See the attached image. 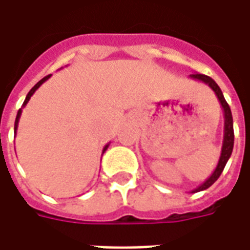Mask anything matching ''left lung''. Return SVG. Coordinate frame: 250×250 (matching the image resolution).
Masks as SVG:
<instances>
[{
    "label": "left lung",
    "mask_w": 250,
    "mask_h": 250,
    "mask_svg": "<svg viewBox=\"0 0 250 250\" xmlns=\"http://www.w3.org/2000/svg\"><path fill=\"white\" fill-rule=\"evenodd\" d=\"M190 79L193 80H198V82L205 83L206 85H209L213 91H214L215 96L220 100V104L222 109H224V141H222V148H221V155L220 159H218V163H217V167L214 168L213 174L210 175L209 178L205 181L204 184H201L197 188L191 190L190 193H198V191H202V190H206L209 188L211 185L214 184L217 179L220 178L221 173L224 171L225 168V165L229 161V158L231 155V151H233V145H234V131H233V118H231V111L229 104L226 103L225 98L222 95V91L221 88L217 85V83L211 79V77L206 76V75H201V73H193L190 75Z\"/></svg>",
    "instance_id": "1"
}]
</instances>
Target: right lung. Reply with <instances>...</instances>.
<instances>
[{
  "mask_svg": "<svg viewBox=\"0 0 250 250\" xmlns=\"http://www.w3.org/2000/svg\"><path fill=\"white\" fill-rule=\"evenodd\" d=\"M49 77H51V75H48V76H45V77H44V79H41L40 82L37 83V84H36L35 87L32 88V89H30L29 92H28V95H26V98H25V100H24V104H22V107H21V108L19 109V112H17V116H16V122H14V132H17V127H19L20 116H21V112H22V108H24L25 105H26V104H28V102H29V99L32 98V95H33V93H35L36 91H37V89H39V88H40L41 84H42V83H45L46 80H48V79H49ZM108 146H109V145H105V146H104V148H103V154H104V151H105V150H107V148H108Z\"/></svg>",
  "mask_w": 250,
  "mask_h": 250,
  "instance_id": "obj_1",
  "label": "right lung"
}]
</instances>
